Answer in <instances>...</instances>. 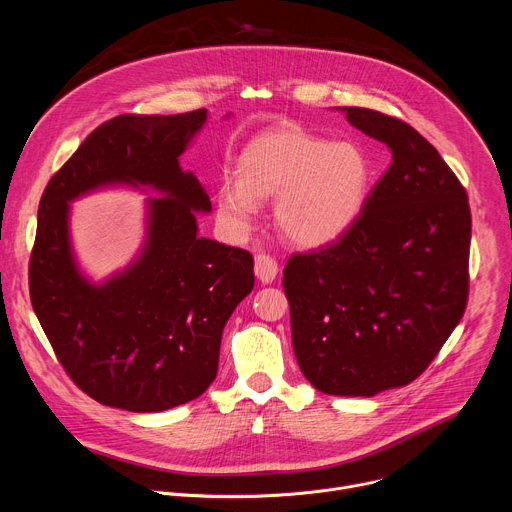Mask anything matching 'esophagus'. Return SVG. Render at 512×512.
<instances>
[{
    "label": "esophagus",
    "mask_w": 512,
    "mask_h": 512,
    "mask_svg": "<svg viewBox=\"0 0 512 512\" xmlns=\"http://www.w3.org/2000/svg\"><path fill=\"white\" fill-rule=\"evenodd\" d=\"M279 273V267H277V261L265 253H259L255 255V277L261 281V283H271Z\"/></svg>",
    "instance_id": "34e87169"
}]
</instances>
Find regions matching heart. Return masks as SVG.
<instances>
[{
	"mask_svg": "<svg viewBox=\"0 0 512 512\" xmlns=\"http://www.w3.org/2000/svg\"><path fill=\"white\" fill-rule=\"evenodd\" d=\"M237 182L216 190L218 225L245 239L263 200L275 199V227L291 245L320 249L340 241L358 221L371 188V164L348 141L300 127H275L249 139L235 162Z\"/></svg>",
	"mask_w": 512,
	"mask_h": 512,
	"instance_id": "b5f03b06",
	"label": "heart"
}]
</instances>
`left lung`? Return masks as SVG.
<instances>
[{"mask_svg":"<svg viewBox=\"0 0 512 512\" xmlns=\"http://www.w3.org/2000/svg\"><path fill=\"white\" fill-rule=\"evenodd\" d=\"M338 111L387 145L391 168L340 241L287 261L283 289L304 377L326 395L375 397L415 381L462 320L472 218L466 190L411 125Z\"/></svg>","mask_w":512,"mask_h":512,"instance_id":"8db88e82","label":"left lung"}]
</instances>
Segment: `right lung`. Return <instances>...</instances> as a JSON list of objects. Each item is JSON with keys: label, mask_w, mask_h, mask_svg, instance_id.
I'll return each mask as SVG.
<instances>
[{"label": "right lung", "mask_w": 512, "mask_h": 512, "mask_svg": "<svg viewBox=\"0 0 512 512\" xmlns=\"http://www.w3.org/2000/svg\"><path fill=\"white\" fill-rule=\"evenodd\" d=\"M206 119V109L119 115L81 143L42 194L32 308L70 379L107 407L158 413L200 397L216 377L225 324L253 289L251 253L198 235L196 212L212 206L180 156ZM107 187L159 196L146 199L138 255L95 282L71 247L69 204Z\"/></svg>", "instance_id": "1"}]
</instances>
